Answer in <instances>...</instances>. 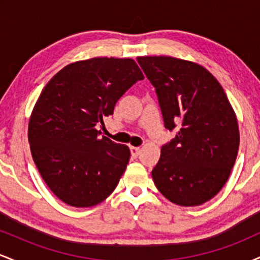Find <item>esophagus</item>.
<instances>
[{"label": "esophagus", "mask_w": 260, "mask_h": 260, "mask_svg": "<svg viewBox=\"0 0 260 260\" xmlns=\"http://www.w3.org/2000/svg\"><path fill=\"white\" fill-rule=\"evenodd\" d=\"M131 154H132L133 157L139 156V154H140V148H138V147H131Z\"/></svg>", "instance_id": "34e87169"}]
</instances>
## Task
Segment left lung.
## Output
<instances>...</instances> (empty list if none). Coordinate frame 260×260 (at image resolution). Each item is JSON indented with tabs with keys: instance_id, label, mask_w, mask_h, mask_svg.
Instances as JSON below:
<instances>
[{
	"instance_id": "obj_1",
	"label": "left lung",
	"mask_w": 260,
	"mask_h": 260,
	"mask_svg": "<svg viewBox=\"0 0 260 260\" xmlns=\"http://www.w3.org/2000/svg\"><path fill=\"white\" fill-rule=\"evenodd\" d=\"M155 88L166 129L176 137L161 147L151 171L161 194L194 207L217 194L238 153L236 115L222 86L202 66L169 56L137 58Z\"/></svg>"
}]
</instances>
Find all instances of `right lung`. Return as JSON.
Listing matches in <instances>:
<instances>
[{
  "mask_svg": "<svg viewBox=\"0 0 260 260\" xmlns=\"http://www.w3.org/2000/svg\"><path fill=\"white\" fill-rule=\"evenodd\" d=\"M143 79L133 59L96 57L66 66L41 91L29 121V144L45 183L66 204L92 207L118 184L129 149L100 138L96 126Z\"/></svg>",
  "mask_w": 260,
  "mask_h": 260,
  "instance_id": "right-lung-1",
  "label": "right lung"
}]
</instances>
